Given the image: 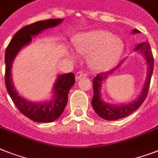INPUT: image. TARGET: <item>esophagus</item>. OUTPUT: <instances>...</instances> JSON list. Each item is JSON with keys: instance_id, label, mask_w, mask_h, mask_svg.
I'll use <instances>...</instances> for the list:
<instances>
[{"instance_id": "obj_1", "label": "esophagus", "mask_w": 158, "mask_h": 158, "mask_svg": "<svg viewBox=\"0 0 158 158\" xmlns=\"http://www.w3.org/2000/svg\"><path fill=\"white\" fill-rule=\"evenodd\" d=\"M85 76H87V75H86L85 73L82 72V71H79V72H77V74L75 75V79H76V80L78 81L79 79H81L82 77Z\"/></svg>"}]
</instances>
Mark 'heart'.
I'll list each match as a JSON object with an SVG mask.
<instances>
[{
    "label": "heart",
    "instance_id": "1",
    "mask_svg": "<svg viewBox=\"0 0 158 158\" xmlns=\"http://www.w3.org/2000/svg\"><path fill=\"white\" fill-rule=\"evenodd\" d=\"M75 49L82 54H90L89 65L95 70H109L118 62L123 54L124 44L120 38L110 31L97 30L77 37Z\"/></svg>",
    "mask_w": 158,
    "mask_h": 158
}]
</instances>
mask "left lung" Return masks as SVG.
Here are the masks:
<instances>
[{
    "mask_svg": "<svg viewBox=\"0 0 158 158\" xmlns=\"http://www.w3.org/2000/svg\"><path fill=\"white\" fill-rule=\"evenodd\" d=\"M136 33H139V31H138L137 29H134L132 31V34H136ZM135 50L139 51L141 53H143L148 66L147 77H146L145 83H144V85L141 91V93L136 100H135L134 101L130 102V103L123 104V105L121 104L120 106L110 105V104L105 102L101 97V86H102V82L106 80L107 77L113 74V72L115 71L117 69H118L120 65L123 63V61L114 70L98 74L93 79V98L92 100V106L94 109L95 112L97 113L101 118L111 121V120H118L119 118H125L131 114H132L134 111H135L139 108L147 97L148 90H149L151 77H152V71H153V57H152V50H151L149 44L147 42L138 44L135 47Z\"/></svg>",
    "mask_w": 158,
    "mask_h": 158,
    "instance_id": "8db88e82",
    "label": "left lung"
}]
</instances>
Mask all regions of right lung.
<instances>
[{
    "mask_svg": "<svg viewBox=\"0 0 158 158\" xmlns=\"http://www.w3.org/2000/svg\"><path fill=\"white\" fill-rule=\"evenodd\" d=\"M61 22V19H47L25 26L15 33L6 50V89L19 111L36 123H51L61 116L67 103L68 92L75 84V75L70 72L57 76L53 87V97L50 101L32 102L19 96L15 89L11 75L12 63L19 51L31 42L32 36L39 35L45 29L54 27Z\"/></svg>",
    "mask_w": 158,
    "mask_h": 158,
    "instance_id": "1",
    "label": "right lung"
}]
</instances>
